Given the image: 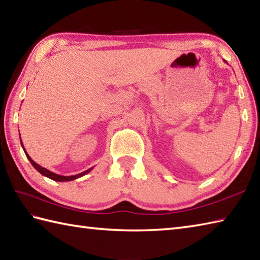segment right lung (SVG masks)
Instances as JSON below:
<instances>
[{"label":"right lung","mask_w":260,"mask_h":260,"mask_svg":"<svg viewBox=\"0 0 260 260\" xmlns=\"http://www.w3.org/2000/svg\"><path fill=\"white\" fill-rule=\"evenodd\" d=\"M20 141H21V146L23 147V151H24V153H25V155H26L27 159H29V161H30V163L33 165V168H35V169L38 171L39 173H41L43 176H47V178L51 179V180H53V181H58V182L74 181V180H76V179L80 178V176H84V175H86L87 173H89L90 171L92 170V168H90V169H88V170L84 171V172H81V173H79V174H76V175H69V176H64V175H59V174H56V173L51 172V171H49L48 169L42 168L41 165H39L38 163H36L35 161H33V159L29 156V154H27V153H26V151H25V148H24V146H23V143H22V140H21V136H20Z\"/></svg>","instance_id":"1"}]
</instances>
